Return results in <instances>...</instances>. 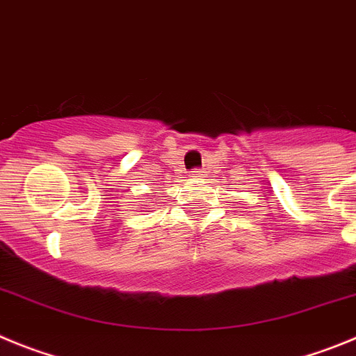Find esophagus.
I'll list each match as a JSON object with an SVG mask.
<instances>
[{"label": "esophagus", "mask_w": 356, "mask_h": 356, "mask_svg": "<svg viewBox=\"0 0 356 356\" xmlns=\"http://www.w3.org/2000/svg\"><path fill=\"white\" fill-rule=\"evenodd\" d=\"M191 177H202V170H191Z\"/></svg>", "instance_id": "34e87169"}]
</instances>
